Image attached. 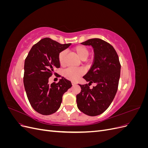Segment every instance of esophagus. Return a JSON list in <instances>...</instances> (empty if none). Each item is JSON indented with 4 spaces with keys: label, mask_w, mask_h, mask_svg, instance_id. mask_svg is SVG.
I'll list each match as a JSON object with an SVG mask.
<instances>
[{
    "label": "esophagus",
    "mask_w": 148,
    "mask_h": 148,
    "mask_svg": "<svg viewBox=\"0 0 148 148\" xmlns=\"http://www.w3.org/2000/svg\"><path fill=\"white\" fill-rule=\"evenodd\" d=\"M71 84H72V85H73V86H75V85H76V84H77V83H76L75 82H71Z\"/></svg>",
    "instance_id": "34e87169"
}]
</instances>
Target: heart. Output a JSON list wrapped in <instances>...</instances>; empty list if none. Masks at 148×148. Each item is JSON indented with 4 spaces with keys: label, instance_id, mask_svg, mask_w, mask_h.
Wrapping results in <instances>:
<instances>
[{
    "label": "heart",
    "instance_id": "heart-1",
    "mask_svg": "<svg viewBox=\"0 0 148 148\" xmlns=\"http://www.w3.org/2000/svg\"><path fill=\"white\" fill-rule=\"evenodd\" d=\"M74 51L82 60L86 59L89 55V51L86 47L84 46H78L74 48ZM65 51L61 52L59 55V61L60 65L65 64ZM83 71L80 69H67L63 72L64 77L71 81H76L83 75Z\"/></svg>",
    "mask_w": 148,
    "mask_h": 148
}]
</instances>
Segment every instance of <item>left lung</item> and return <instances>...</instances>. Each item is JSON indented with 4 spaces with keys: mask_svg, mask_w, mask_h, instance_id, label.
<instances>
[{
    "mask_svg": "<svg viewBox=\"0 0 148 148\" xmlns=\"http://www.w3.org/2000/svg\"><path fill=\"white\" fill-rule=\"evenodd\" d=\"M91 46L95 53L93 64L83 78L88 84H79L81 92L77 95L78 108L89 116L100 115L108 108L117 91L121 66L119 56L110 44L99 38L81 43ZM97 83L92 89L89 84Z\"/></svg>",
    "mask_w": 148,
    "mask_h": 148,
    "instance_id": "8db88e82",
    "label": "left lung"
}]
</instances>
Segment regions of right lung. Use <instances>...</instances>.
<instances>
[{"mask_svg": "<svg viewBox=\"0 0 148 148\" xmlns=\"http://www.w3.org/2000/svg\"><path fill=\"white\" fill-rule=\"evenodd\" d=\"M70 45L46 38L34 44L26 58L23 83L26 95L33 108L42 115L55 113L63 95L72 86L64 77L57 83H49L53 69L60 67L59 53Z\"/></svg>", "mask_w": 148, "mask_h": 148, "instance_id": "1", "label": "right lung"}]
</instances>
